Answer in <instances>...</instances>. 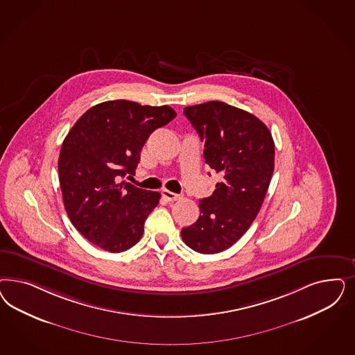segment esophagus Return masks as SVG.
<instances>
[{
  "label": "esophagus",
  "mask_w": 355,
  "mask_h": 355,
  "mask_svg": "<svg viewBox=\"0 0 355 355\" xmlns=\"http://www.w3.org/2000/svg\"><path fill=\"white\" fill-rule=\"evenodd\" d=\"M162 195H163V197H164L166 200H168V201H178V200L182 198V196L176 195V193H173L171 191H167V189H163V191H162Z\"/></svg>",
  "instance_id": "1"
}]
</instances>
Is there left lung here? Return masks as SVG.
Instances as JSON below:
<instances>
[{
	"label": "left lung",
	"instance_id": "1",
	"mask_svg": "<svg viewBox=\"0 0 355 355\" xmlns=\"http://www.w3.org/2000/svg\"><path fill=\"white\" fill-rule=\"evenodd\" d=\"M184 114L205 144V163L222 180L200 201V217L182 238L198 253H219L241 239L260 211L275 170V142L261 120L223 102L185 107Z\"/></svg>",
	"mask_w": 355,
	"mask_h": 355
}]
</instances>
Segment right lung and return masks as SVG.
<instances>
[{
  "instance_id": "right-lung-1",
  "label": "right lung",
  "mask_w": 355,
  "mask_h": 355,
  "mask_svg": "<svg viewBox=\"0 0 355 355\" xmlns=\"http://www.w3.org/2000/svg\"><path fill=\"white\" fill-rule=\"evenodd\" d=\"M176 117L170 105L96 104L69 130L58 157L64 206L73 226L104 251L129 250L159 204L158 192L123 182L137 168L150 135Z\"/></svg>"
}]
</instances>
